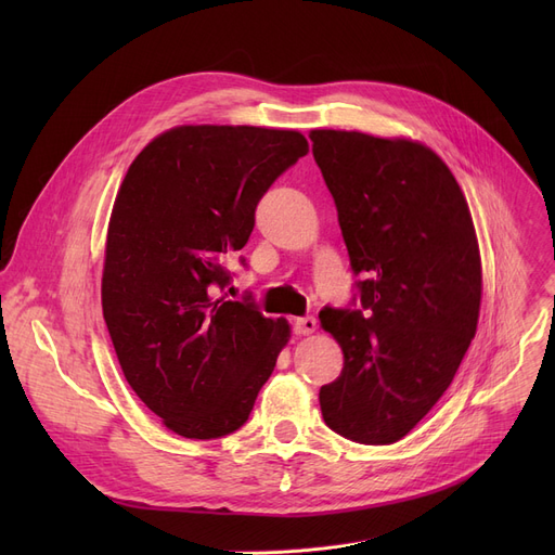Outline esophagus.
I'll return each instance as SVG.
<instances>
[{
	"instance_id": "esophagus-1",
	"label": "esophagus",
	"mask_w": 555,
	"mask_h": 555,
	"mask_svg": "<svg viewBox=\"0 0 555 555\" xmlns=\"http://www.w3.org/2000/svg\"><path fill=\"white\" fill-rule=\"evenodd\" d=\"M317 331V319L314 317H299L297 322H295V333L297 335H310V333H314Z\"/></svg>"
}]
</instances>
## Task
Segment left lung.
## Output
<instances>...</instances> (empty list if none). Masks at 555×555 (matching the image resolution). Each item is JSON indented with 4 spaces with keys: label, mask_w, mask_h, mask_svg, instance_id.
<instances>
[{
    "label": "left lung",
    "mask_w": 555,
    "mask_h": 555,
    "mask_svg": "<svg viewBox=\"0 0 555 555\" xmlns=\"http://www.w3.org/2000/svg\"><path fill=\"white\" fill-rule=\"evenodd\" d=\"M351 258L348 308L319 312L344 369L319 389L326 425L389 446L431 410L468 351L481 306V258L454 175L425 145L312 130Z\"/></svg>",
    "instance_id": "obj_1"
}]
</instances>
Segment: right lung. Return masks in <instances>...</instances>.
<instances>
[{
	"label": "right lung",
	"instance_id": "right-lung-1",
	"mask_svg": "<svg viewBox=\"0 0 555 555\" xmlns=\"http://www.w3.org/2000/svg\"><path fill=\"white\" fill-rule=\"evenodd\" d=\"M306 153L297 130L172 128L137 155L116 195L105 324L128 385L186 439L241 429L289 337L285 319L218 293L231 283L227 256L249 241L258 199Z\"/></svg>",
	"mask_w": 555,
	"mask_h": 555
}]
</instances>
